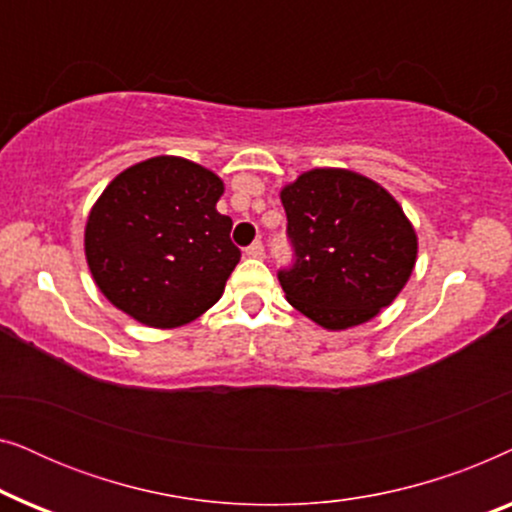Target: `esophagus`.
<instances>
[{"mask_svg": "<svg viewBox=\"0 0 512 512\" xmlns=\"http://www.w3.org/2000/svg\"><path fill=\"white\" fill-rule=\"evenodd\" d=\"M244 254H247L249 258H263V244L261 242H254L251 244V247H247V251H244Z\"/></svg>", "mask_w": 512, "mask_h": 512, "instance_id": "obj_1", "label": "esophagus"}]
</instances>
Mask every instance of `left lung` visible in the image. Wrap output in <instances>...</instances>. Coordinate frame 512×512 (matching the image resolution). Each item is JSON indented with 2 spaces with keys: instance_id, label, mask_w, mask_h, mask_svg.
I'll return each mask as SVG.
<instances>
[{
  "instance_id": "obj_1",
  "label": "left lung",
  "mask_w": 512,
  "mask_h": 512,
  "mask_svg": "<svg viewBox=\"0 0 512 512\" xmlns=\"http://www.w3.org/2000/svg\"><path fill=\"white\" fill-rule=\"evenodd\" d=\"M279 198L296 251L279 284L300 314L345 331L394 303L415 270L417 233L387 188L359 172L317 167Z\"/></svg>"
}]
</instances>
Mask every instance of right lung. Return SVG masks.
I'll use <instances>...</instances> for the list:
<instances>
[{"label":"right lung","mask_w":512,"mask_h":512,"mask_svg":"<svg viewBox=\"0 0 512 512\" xmlns=\"http://www.w3.org/2000/svg\"><path fill=\"white\" fill-rule=\"evenodd\" d=\"M223 181L179 156L128 167L86 221V261L97 289L151 328H177L223 296L240 263L230 216L216 212Z\"/></svg>","instance_id":"add662e5"}]
</instances>
